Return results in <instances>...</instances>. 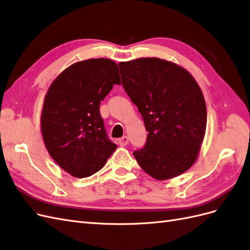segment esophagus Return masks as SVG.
<instances>
[{"instance_id": "esophagus-1", "label": "esophagus", "mask_w": 250, "mask_h": 250, "mask_svg": "<svg viewBox=\"0 0 250 250\" xmlns=\"http://www.w3.org/2000/svg\"><path fill=\"white\" fill-rule=\"evenodd\" d=\"M118 143H119V145H120V146L124 147V146H126L127 144H128V138H127V137L121 138V139H119V140H118Z\"/></svg>"}]
</instances>
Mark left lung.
I'll list each match as a JSON object with an SVG mask.
<instances>
[{
    "mask_svg": "<svg viewBox=\"0 0 250 250\" xmlns=\"http://www.w3.org/2000/svg\"><path fill=\"white\" fill-rule=\"evenodd\" d=\"M122 84L137 105L148 137L133 151L141 168L155 179L175 177L192 167L207 127V106L191 74L160 58L119 63Z\"/></svg>",
    "mask_w": 250,
    "mask_h": 250,
    "instance_id": "1",
    "label": "left lung"
}]
</instances>
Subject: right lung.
<instances>
[{
    "mask_svg": "<svg viewBox=\"0 0 250 250\" xmlns=\"http://www.w3.org/2000/svg\"><path fill=\"white\" fill-rule=\"evenodd\" d=\"M115 84H121L115 62L88 59L64 70L44 98V145L53 160L75 177H88L101 170L117 149L100 115V103Z\"/></svg>",
    "mask_w": 250,
    "mask_h": 250,
    "instance_id": "obj_1",
    "label": "right lung"
}]
</instances>
